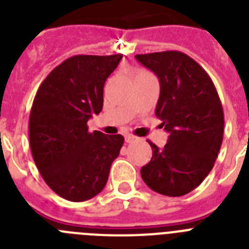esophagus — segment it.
I'll return each instance as SVG.
<instances>
[{
	"instance_id": "esophagus-1",
	"label": "esophagus",
	"mask_w": 249,
	"mask_h": 249,
	"mask_svg": "<svg viewBox=\"0 0 249 249\" xmlns=\"http://www.w3.org/2000/svg\"><path fill=\"white\" fill-rule=\"evenodd\" d=\"M124 140H126L127 143H129V142H133V141L136 140L135 136H132V135H126L124 136Z\"/></svg>"
}]
</instances>
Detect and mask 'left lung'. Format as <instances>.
<instances>
[{
	"label": "left lung",
	"mask_w": 249,
	"mask_h": 249,
	"mask_svg": "<svg viewBox=\"0 0 249 249\" xmlns=\"http://www.w3.org/2000/svg\"><path fill=\"white\" fill-rule=\"evenodd\" d=\"M136 59L160 80L156 116L169 133L162 149L148 141L152 158L141 176L155 192L181 197L214 166L223 140L221 100L208 73L186 53L164 51L136 54Z\"/></svg>",
	"instance_id": "obj_1"
}]
</instances>
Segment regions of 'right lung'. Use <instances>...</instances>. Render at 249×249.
I'll return each instance as SVG.
<instances>
[{
    "instance_id": "right-lung-1",
    "label": "right lung",
    "mask_w": 249,
    "mask_h": 249,
    "mask_svg": "<svg viewBox=\"0 0 249 249\" xmlns=\"http://www.w3.org/2000/svg\"><path fill=\"white\" fill-rule=\"evenodd\" d=\"M122 54H77L50 72L35 96L28 133L35 163L51 190L82 202L105 188L124 138L89 131L103 107V86Z\"/></svg>"
}]
</instances>
